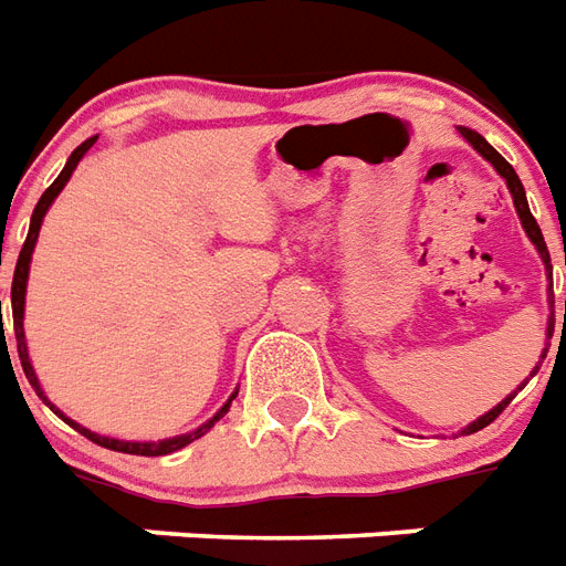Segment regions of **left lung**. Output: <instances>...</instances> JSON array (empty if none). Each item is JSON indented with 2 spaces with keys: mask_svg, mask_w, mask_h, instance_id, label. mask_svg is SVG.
<instances>
[{
  "mask_svg": "<svg viewBox=\"0 0 566 566\" xmlns=\"http://www.w3.org/2000/svg\"><path fill=\"white\" fill-rule=\"evenodd\" d=\"M459 134H462V137L468 139V143H470V146L476 148L479 155L485 157V160L491 163V166H494V169L500 171V175H503V178H505V187H509V192H512L514 207H517V216H520V221H523V230H526V237L532 239V245L537 248V254H541V260H544L546 271H549V277H553V262H549V251H546L544 233H541V228H537L535 216H532V210H528L526 189H523V184H520L517 171L512 169V163L505 160V157L500 155V151H496V148L491 146V143H488L485 137H482V134H476V130L459 128ZM549 304H553V295H549ZM564 315H566V301H564ZM564 324H566V318H564ZM553 327H555V318H553V315H549V327H546V338H553ZM541 359H546V347H544V356H541ZM537 368H541V365H537ZM537 368L532 370V374H528V377H535ZM523 386H526V382H523ZM523 386H520V388H523ZM514 395H517V391H514ZM514 395H509V397H505V400H503V403H496L494 409L485 411V415H482V418L473 420V423H470V427H464V429H462V436H473V432H479V429H485L488 423H494V420L500 418V411H503L505 406L512 403Z\"/></svg>",
  "mask_w": 566,
  "mask_h": 566,
  "instance_id": "1",
  "label": "left lung"
}]
</instances>
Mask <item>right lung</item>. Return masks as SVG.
Instances as JSON below:
<instances>
[{
	"instance_id": "1",
	"label": "right lung",
	"mask_w": 566,
	"mask_h": 566,
	"mask_svg": "<svg viewBox=\"0 0 566 566\" xmlns=\"http://www.w3.org/2000/svg\"><path fill=\"white\" fill-rule=\"evenodd\" d=\"M98 137H90L84 139L75 151L70 155V160H66V166H63V171L54 178L52 187L40 196L38 207H34V212H31V228H29V237H25V245H22L20 251V260H17V269H13V283H11V312H13V336H17V354H20V365L22 370H25V379L31 382V388L38 391L40 400L49 406V409L57 415V418H63L70 427H75L84 438H90L93 444L98 447H107V450H116V453H130V455H169L175 453V450H180V447L192 444L196 438H201L207 432V429L216 423L219 418H224L230 409V403H233V397L239 395V391H233L230 395V400L224 406H221L216 415H212L207 423H201L198 429H192V432H187V436H175V438H163V441H119V438H107V436H98V432H90L87 427H81V423H75V420H70L66 415H63L57 406L52 403L46 397V391L40 388V379L38 374H34V368H31V359H29V347H25V329H22V312H25V286H29V265H31V254H34V245H38V237H40V224H43V216H46V210L52 207V201L57 196H61V189L66 187V180L72 178V171H75V166L81 163V157L87 155L90 148H93V143H96ZM2 262V260H0ZM0 324H2V301H0ZM8 347V345H4Z\"/></svg>"
}]
</instances>
